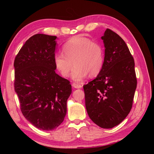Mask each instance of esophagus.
Returning <instances> with one entry per match:
<instances>
[{
	"label": "esophagus",
	"mask_w": 154,
	"mask_h": 154,
	"mask_svg": "<svg viewBox=\"0 0 154 154\" xmlns=\"http://www.w3.org/2000/svg\"><path fill=\"white\" fill-rule=\"evenodd\" d=\"M72 86H73L75 88H82V85L79 84V83H73L72 84Z\"/></svg>",
	"instance_id": "esophagus-1"
}]
</instances>
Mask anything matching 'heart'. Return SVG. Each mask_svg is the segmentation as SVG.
<instances>
[{
	"mask_svg": "<svg viewBox=\"0 0 154 154\" xmlns=\"http://www.w3.org/2000/svg\"><path fill=\"white\" fill-rule=\"evenodd\" d=\"M63 53L54 56V64L62 76L66 77L75 64L71 77L81 82L89 74L98 75L104 64V51L100 44L83 36H75L63 45Z\"/></svg>",
	"mask_w": 154,
	"mask_h": 154,
	"instance_id": "b5f03b06",
	"label": "heart"
}]
</instances>
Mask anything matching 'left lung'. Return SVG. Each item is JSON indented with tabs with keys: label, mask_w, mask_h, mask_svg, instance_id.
<instances>
[{
	"label": "left lung",
	"mask_w": 154,
	"mask_h": 154,
	"mask_svg": "<svg viewBox=\"0 0 154 154\" xmlns=\"http://www.w3.org/2000/svg\"><path fill=\"white\" fill-rule=\"evenodd\" d=\"M101 39L105 48L103 66L96 79L83 85L85 107L94 123L112 128L131 110L137 81L133 57L124 41L110 29Z\"/></svg>",
	"instance_id": "left-lung-1"
}]
</instances>
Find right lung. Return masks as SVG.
<instances>
[{"label":"right lung","mask_w":154,"mask_h":154,"mask_svg":"<svg viewBox=\"0 0 154 154\" xmlns=\"http://www.w3.org/2000/svg\"><path fill=\"white\" fill-rule=\"evenodd\" d=\"M57 36L36 34L26 41L15 58V91L25 118L43 130L58 128L66 114L72 92L69 80L56 73Z\"/></svg>","instance_id":"right-lung-1"}]
</instances>
